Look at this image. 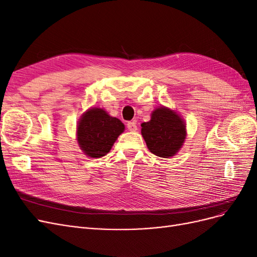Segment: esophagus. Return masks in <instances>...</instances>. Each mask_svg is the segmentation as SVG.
Returning <instances> with one entry per match:
<instances>
[{
	"mask_svg": "<svg viewBox=\"0 0 257 257\" xmlns=\"http://www.w3.org/2000/svg\"><path fill=\"white\" fill-rule=\"evenodd\" d=\"M126 126H127V128H128L131 132H136V131H137L136 121H130V122H127Z\"/></svg>",
	"mask_w": 257,
	"mask_h": 257,
	"instance_id": "1",
	"label": "esophagus"
}]
</instances>
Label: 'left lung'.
Here are the masks:
<instances>
[{
    "mask_svg": "<svg viewBox=\"0 0 257 257\" xmlns=\"http://www.w3.org/2000/svg\"><path fill=\"white\" fill-rule=\"evenodd\" d=\"M142 135L148 149L160 158H172L180 151L186 138V124L177 111L157 107L151 119L142 123Z\"/></svg>",
    "mask_w": 257,
    "mask_h": 257,
    "instance_id": "obj_1",
    "label": "left lung"
}]
</instances>
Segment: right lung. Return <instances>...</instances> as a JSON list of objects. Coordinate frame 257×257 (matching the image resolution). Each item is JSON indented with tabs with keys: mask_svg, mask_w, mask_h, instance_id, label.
Segmentation results:
<instances>
[{
	"mask_svg": "<svg viewBox=\"0 0 257 257\" xmlns=\"http://www.w3.org/2000/svg\"><path fill=\"white\" fill-rule=\"evenodd\" d=\"M125 126L103 108L91 107L77 123V142L88 158H102L111 150Z\"/></svg>",
	"mask_w": 257,
	"mask_h": 257,
	"instance_id": "right-lung-1",
	"label": "right lung"
}]
</instances>
